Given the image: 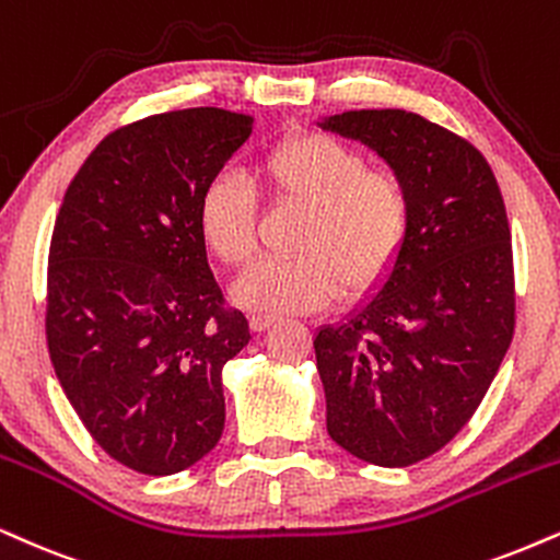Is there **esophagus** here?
Listing matches in <instances>:
<instances>
[{"label":"esophagus","mask_w":560,"mask_h":560,"mask_svg":"<svg viewBox=\"0 0 560 560\" xmlns=\"http://www.w3.org/2000/svg\"><path fill=\"white\" fill-rule=\"evenodd\" d=\"M276 320H279V315H273V313H255L250 318V326L255 328V331H266V328H271Z\"/></svg>","instance_id":"1"}]
</instances>
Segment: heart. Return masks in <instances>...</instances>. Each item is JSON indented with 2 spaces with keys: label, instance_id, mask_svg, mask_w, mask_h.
<instances>
[{
  "label": "heart",
  "instance_id": "1",
  "mask_svg": "<svg viewBox=\"0 0 560 560\" xmlns=\"http://www.w3.org/2000/svg\"><path fill=\"white\" fill-rule=\"evenodd\" d=\"M258 185L276 206L305 208L294 258L262 260L237 284L247 307L302 313L328 305L341 287L368 289L390 271L412 232L415 206L394 170L370 166L357 148L326 135H292L258 161ZM206 247L232 268L258 250V195L237 177H215L198 203Z\"/></svg>",
  "mask_w": 560,
  "mask_h": 560
}]
</instances>
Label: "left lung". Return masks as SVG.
<instances>
[{
	"label": "left lung",
	"mask_w": 560,
	"mask_h": 560,
	"mask_svg": "<svg viewBox=\"0 0 560 560\" xmlns=\"http://www.w3.org/2000/svg\"><path fill=\"white\" fill-rule=\"evenodd\" d=\"M320 127L378 151L412 192L383 287L313 341L328 435L362 462L409 467L467 425L514 336L506 206L482 153L420 114L360 109Z\"/></svg>",
	"instance_id": "obj_1"
}]
</instances>
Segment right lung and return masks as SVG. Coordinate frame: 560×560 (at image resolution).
Here are the masks:
<instances>
[{
  "label": "right lung",
  "instance_id": "add662e5",
  "mask_svg": "<svg viewBox=\"0 0 560 560\" xmlns=\"http://www.w3.org/2000/svg\"><path fill=\"white\" fill-rule=\"evenodd\" d=\"M250 125L198 106L119 127L57 213L46 271L54 373L93 441L135 472H182L224 433L221 370L250 341V323L208 268L198 203Z\"/></svg>",
  "mask_w": 560,
  "mask_h": 560
}]
</instances>
